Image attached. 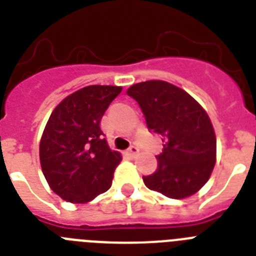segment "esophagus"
Returning <instances> with one entry per match:
<instances>
[{
    "label": "esophagus",
    "instance_id": "34e87169",
    "mask_svg": "<svg viewBox=\"0 0 256 256\" xmlns=\"http://www.w3.org/2000/svg\"><path fill=\"white\" fill-rule=\"evenodd\" d=\"M138 152H139V148L136 147V146H135V144L130 146V148H128V154H130L132 158H135V156L138 154Z\"/></svg>",
    "mask_w": 256,
    "mask_h": 256
}]
</instances>
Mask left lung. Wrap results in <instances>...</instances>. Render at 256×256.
Returning a JSON list of instances; mask_svg holds the SVG:
<instances>
[{"label":"left lung","instance_id":"left-lung-1","mask_svg":"<svg viewBox=\"0 0 256 256\" xmlns=\"http://www.w3.org/2000/svg\"><path fill=\"white\" fill-rule=\"evenodd\" d=\"M128 95L138 102L148 130L164 142L156 156L158 169L143 177L146 186L173 199L195 194L216 162V136L204 109L188 92L164 80L136 83Z\"/></svg>","mask_w":256,"mask_h":256}]
</instances>
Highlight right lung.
Returning a JSON list of instances; mask_svg holds the SVG:
<instances>
[{
    "instance_id": "obj_1",
    "label": "right lung",
    "mask_w": 256,
    "mask_h": 256,
    "mask_svg": "<svg viewBox=\"0 0 256 256\" xmlns=\"http://www.w3.org/2000/svg\"><path fill=\"white\" fill-rule=\"evenodd\" d=\"M121 91L117 86H88L52 112L40 140V164L64 200L87 203L110 188L122 158L109 148L100 122Z\"/></svg>"
}]
</instances>
